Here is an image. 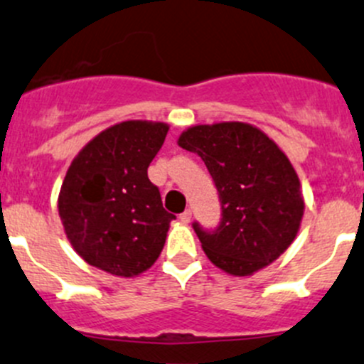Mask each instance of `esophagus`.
Returning a JSON list of instances; mask_svg holds the SVG:
<instances>
[{
    "mask_svg": "<svg viewBox=\"0 0 364 364\" xmlns=\"http://www.w3.org/2000/svg\"><path fill=\"white\" fill-rule=\"evenodd\" d=\"M179 220H181L183 224H188V222L192 220V211H190V210L183 211V213L179 215Z\"/></svg>",
    "mask_w": 364,
    "mask_h": 364,
    "instance_id": "esophagus-1",
    "label": "esophagus"
}]
</instances>
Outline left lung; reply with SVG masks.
<instances>
[{
  "instance_id": "8db88e82",
  "label": "left lung",
  "mask_w": 364,
  "mask_h": 364,
  "mask_svg": "<svg viewBox=\"0 0 364 364\" xmlns=\"http://www.w3.org/2000/svg\"><path fill=\"white\" fill-rule=\"evenodd\" d=\"M178 146L199 154L222 204L215 231L193 224L208 259L231 276H252L294 243L304 197L294 165L274 140L247 122L197 124Z\"/></svg>"
}]
</instances>
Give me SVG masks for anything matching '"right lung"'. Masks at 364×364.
Returning a JSON list of instances; mask_svg holds the SVG:
<instances>
[{
  "mask_svg": "<svg viewBox=\"0 0 364 364\" xmlns=\"http://www.w3.org/2000/svg\"><path fill=\"white\" fill-rule=\"evenodd\" d=\"M167 132L165 122H119L67 168L58 196L67 240L81 259L112 276L135 277L153 267L176 218L147 178Z\"/></svg>",
  "mask_w": 364,
  "mask_h": 364,
  "instance_id": "obj_1",
  "label": "right lung"
}]
</instances>
